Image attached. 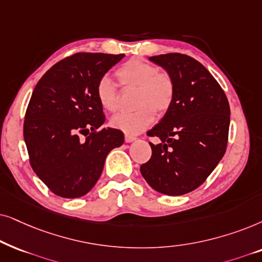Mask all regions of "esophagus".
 I'll return each instance as SVG.
<instances>
[{
	"label": "esophagus",
	"instance_id": "esophagus-1",
	"mask_svg": "<svg viewBox=\"0 0 262 262\" xmlns=\"http://www.w3.org/2000/svg\"><path fill=\"white\" fill-rule=\"evenodd\" d=\"M124 139H125V142H133L134 140H137V138H135L134 135H130V134H125Z\"/></svg>",
	"mask_w": 262,
	"mask_h": 262
}]
</instances>
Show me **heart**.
<instances>
[{"mask_svg": "<svg viewBox=\"0 0 262 262\" xmlns=\"http://www.w3.org/2000/svg\"><path fill=\"white\" fill-rule=\"evenodd\" d=\"M116 76L123 86L137 87L135 106L132 113H120L111 118L113 127L128 134H138L155 120L157 114H164L173 102L175 85L171 76L159 73L151 63L141 60L125 62L116 71ZM97 97L104 109L114 113L118 107L116 85L107 75L97 82Z\"/></svg>", "mask_w": 262, "mask_h": 262, "instance_id": "b5f03b06", "label": "heart"}]
</instances>
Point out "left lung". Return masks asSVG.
Listing matches in <instances>:
<instances>
[{"instance_id":"1","label":"left lung","mask_w":262,"mask_h":262,"mask_svg":"<svg viewBox=\"0 0 262 262\" xmlns=\"http://www.w3.org/2000/svg\"><path fill=\"white\" fill-rule=\"evenodd\" d=\"M175 85L171 106L147 132L152 157L140 166L149 186L165 195L196 189L211 175L228 145L230 106L224 91L200 62L182 54L152 56Z\"/></svg>"}]
</instances>
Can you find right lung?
<instances>
[{
    "mask_svg": "<svg viewBox=\"0 0 262 262\" xmlns=\"http://www.w3.org/2000/svg\"><path fill=\"white\" fill-rule=\"evenodd\" d=\"M123 57L79 52L52 66L34 87L24 139L33 171L58 196L89 193L107 153L124 142L120 129L102 128L105 116L97 97L98 80Z\"/></svg>",
    "mask_w": 262,
    "mask_h": 262,
    "instance_id": "right-lung-1",
    "label": "right lung"
}]
</instances>
